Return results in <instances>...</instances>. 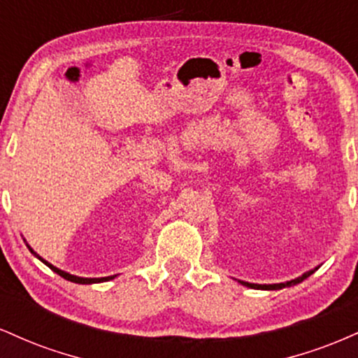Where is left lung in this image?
Returning <instances> with one entry per match:
<instances>
[{
	"label": "left lung",
	"instance_id": "8db88e82",
	"mask_svg": "<svg viewBox=\"0 0 358 358\" xmlns=\"http://www.w3.org/2000/svg\"><path fill=\"white\" fill-rule=\"evenodd\" d=\"M316 269H318V268L308 271V273H305V274H303V276H299L296 279H291V281H286V282H278V285H254V282H245V281H239V282H241V285L248 286V287H252V289H282V287L294 286V285H298V282L305 281V279L308 276H311V274H313Z\"/></svg>",
	"mask_w": 358,
	"mask_h": 358
}]
</instances>
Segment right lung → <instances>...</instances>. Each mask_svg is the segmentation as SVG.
Listing matches in <instances>:
<instances>
[{
	"label": "right lung",
	"mask_w": 358,
	"mask_h": 358,
	"mask_svg": "<svg viewBox=\"0 0 358 358\" xmlns=\"http://www.w3.org/2000/svg\"><path fill=\"white\" fill-rule=\"evenodd\" d=\"M27 248L30 249V252L31 254H35L36 257L40 259V261L43 262L45 266H48V268H50L53 273H57L59 274V276H62L64 279H67V281H72V282H79V285H94V282H104V281H109V279H114L116 276H108V278H79V276H73V274H69V273H65V271H62V269H59V268H55V266H52L50 262H47L45 261V259H42L38 256V254L36 252H34V249L30 248V245L27 244Z\"/></svg>",
	"instance_id": "right-lung-1"
}]
</instances>
